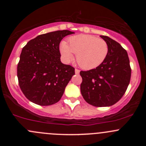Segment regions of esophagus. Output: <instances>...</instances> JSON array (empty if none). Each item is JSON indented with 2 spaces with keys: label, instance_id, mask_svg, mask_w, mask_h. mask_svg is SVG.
<instances>
[{
  "label": "esophagus",
  "instance_id": "34e87169",
  "mask_svg": "<svg viewBox=\"0 0 146 146\" xmlns=\"http://www.w3.org/2000/svg\"><path fill=\"white\" fill-rule=\"evenodd\" d=\"M75 73H76V74H78V73H80V70L78 68H76L75 69Z\"/></svg>",
  "mask_w": 146,
  "mask_h": 146
}]
</instances>
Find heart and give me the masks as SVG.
<instances>
[{
    "label": "heart",
    "mask_w": 146,
    "mask_h": 146,
    "mask_svg": "<svg viewBox=\"0 0 146 146\" xmlns=\"http://www.w3.org/2000/svg\"><path fill=\"white\" fill-rule=\"evenodd\" d=\"M69 44L62 42L60 51L66 62L71 61L76 55V61L80 67L85 70L95 68L102 64L108 54L107 42L101 38L89 35H82L71 37Z\"/></svg>",
    "instance_id": "obj_1"
}]
</instances>
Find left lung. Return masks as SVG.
<instances>
[{
	"instance_id": "obj_1",
	"label": "left lung",
	"mask_w": 146,
	"mask_h": 146,
	"mask_svg": "<svg viewBox=\"0 0 146 146\" xmlns=\"http://www.w3.org/2000/svg\"><path fill=\"white\" fill-rule=\"evenodd\" d=\"M108 45L105 60L100 66L80 72V92L84 100L95 107H108L123 97L131 80V68L126 50L109 36H100Z\"/></svg>"
}]
</instances>
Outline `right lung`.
Segmentation results:
<instances>
[{
  "instance_id": "1",
  "label": "right lung",
  "mask_w": 146,
  "mask_h": 146,
  "mask_svg": "<svg viewBox=\"0 0 146 146\" xmlns=\"http://www.w3.org/2000/svg\"><path fill=\"white\" fill-rule=\"evenodd\" d=\"M74 32L58 30L40 35L23 47L17 64L18 83L25 96L35 104L48 106L58 102L75 68L61 62L59 44Z\"/></svg>"
}]
</instances>
